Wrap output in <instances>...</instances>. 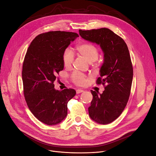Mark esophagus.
Instances as JSON below:
<instances>
[{"label":"esophagus","instance_id":"34e87169","mask_svg":"<svg viewBox=\"0 0 156 156\" xmlns=\"http://www.w3.org/2000/svg\"><path fill=\"white\" fill-rule=\"evenodd\" d=\"M83 92H84V90H76L77 94H79V93H83Z\"/></svg>","mask_w":156,"mask_h":156}]
</instances>
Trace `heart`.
Returning <instances> with one entry per match:
<instances>
[{"mask_svg":"<svg viewBox=\"0 0 156 156\" xmlns=\"http://www.w3.org/2000/svg\"><path fill=\"white\" fill-rule=\"evenodd\" d=\"M77 50L79 53L84 56L90 63L95 62L98 58V50L93 44L90 43L79 44L77 47ZM73 60L74 55L72 50L70 48L65 49L62 54V61L65 67L70 68ZM72 80L76 84L81 86H84L87 83L85 76L79 72L73 73Z\"/></svg>","mask_w":156,"mask_h":156,"instance_id":"obj_1","label":"heart"}]
</instances>
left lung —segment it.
<instances>
[{"mask_svg": "<svg viewBox=\"0 0 156 156\" xmlns=\"http://www.w3.org/2000/svg\"><path fill=\"white\" fill-rule=\"evenodd\" d=\"M83 39L99 45L103 53L98 84H107L103 93L91 91L93 100L88 108L92 120L101 124L113 122L126 105L133 76L129 52L124 41L107 28L79 30Z\"/></svg>", "mask_w": 156, "mask_h": 156, "instance_id": "8db88e82", "label": "left lung"}]
</instances>
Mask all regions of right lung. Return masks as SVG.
Listing matches in <instances>:
<instances>
[{"label": "right lung", "instance_id": "obj_1", "mask_svg": "<svg viewBox=\"0 0 156 156\" xmlns=\"http://www.w3.org/2000/svg\"><path fill=\"white\" fill-rule=\"evenodd\" d=\"M75 32L55 31L39 35L28 48L22 70L24 96L34 116L49 126L67 115V103L76 95L73 89L55 90L57 73L63 70L62 54L78 37Z\"/></svg>", "mask_w": 156, "mask_h": 156}]
</instances>
